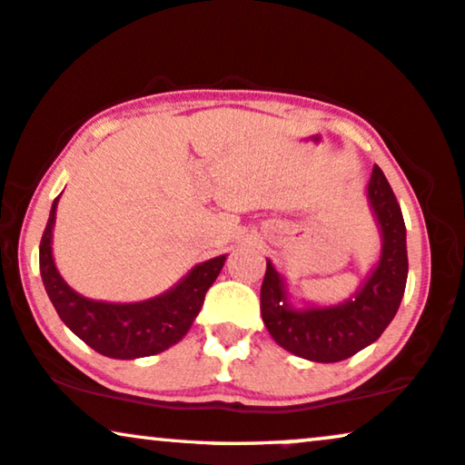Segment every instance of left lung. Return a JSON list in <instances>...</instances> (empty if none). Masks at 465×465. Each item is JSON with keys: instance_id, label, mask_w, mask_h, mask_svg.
Instances as JSON below:
<instances>
[{"instance_id": "8db88e82", "label": "left lung", "mask_w": 465, "mask_h": 465, "mask_svg": "<svg viewBox=\"0 0 465 465\" xmlns=\"http://www.w3.org/2000/svg\"><path fill=\"white\" fill-rule=\"evenodd\" d=\"M381 232L378 266L348 302L334 307L293 309L285 283L266 262L262 283V320L281 348L313 362H339L380 339L401 304L408 281L405 223L389 180L375 164L367 186Z\"/></svg>"}]
</instances>
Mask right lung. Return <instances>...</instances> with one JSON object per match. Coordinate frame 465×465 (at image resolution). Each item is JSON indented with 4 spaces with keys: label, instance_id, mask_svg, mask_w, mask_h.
<instances>
[{
    "label": "right lung",
    "instance_id": "obj_1",
    "mask_svg": "<svg viewBox=\"0 0 465 465\" xmlns=\"http://www.w3.org/2000/svg\"><path fill=\"white\" fill-rule=\"evenodd\" d=\"M57 199L40 240V274L64 324L98 354L120 361L158 354L178 343L202 311L205 292L219 276L225 255L199 263L178 285L150 301L131 304L90 301L70 290L53 262L51 236Z\"/></svg>",
    "mask_w": 465,
    "mask_h": 465
}]
</instances>
